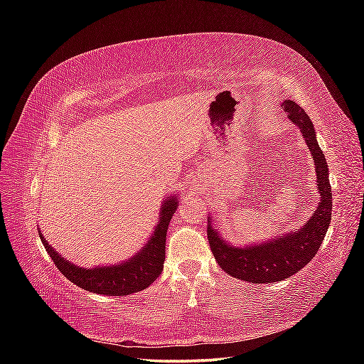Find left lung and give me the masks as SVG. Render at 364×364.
Wrapping results in <instances>:
<instances>
[{"instance_id":"1","label":"left lung","mask_w":364,"mask_h":364,"mask_svg":"<svg viewBox=\"0 0 364 364\" xmlns=\"http://www.w3.org/2000/svg\"><path fill=\"white\" fill-rule=\"evenodd\" d=\"M282 106L287 117L301 129L314 159L317 188L321 193V202L314 215L308 220L304 228L293 234H285L269 243L249 247H232L223 241V238H220L211 226H208V241L218 266L230 277L253 284L287 279L305 267L316 257L331 222L333 196L328 179V165L323 151L316 141L311 119L293 100H284Z\"/></svg>"}]
</instances>
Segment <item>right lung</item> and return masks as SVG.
<instances>
[{
	"mask_svg": "<svg viewBox=\"0 0 364 364\" xmlns=\"http://www.w3.org/2000/svg\"><path fill=\"white\" fill-rule=\"evenodd\" d=\"M176 208H178V199L176 197H168V200H165L162 205L159 217L161 220L156 226V230L147 241L144 249L136 253L134 258L119 264V266L95 269L77 267L70 261L62 258L47 243V240L42 237L41 232L39 237L53 262L56 264V267L60 270L65 278L75 284L77 287L98 294L126 296L147 289L162 273L165 259V237H167L168 223Z\"/></svg>",
	"mask_w": 364,
	"mask_h": 364,
	"instance_id": "1",
	"label": "right lung"
}]
</instances>
